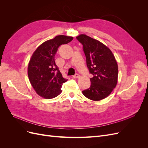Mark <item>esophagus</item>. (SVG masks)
<instances>
[{"mask_svg": "<svg viewBox=\"0 0 148 148\" xmlns=\"http://www.w3.org/2000/svg\"><path fill=\"white\" fill-rule=\"evenodd\" d=\"M79 77H80V76H79V74L76 73L75 75H74L73 76V78H79Z\"/></svg>", "mask_w": 148, "mask_h": 148, "instance_id": "1", "label": "esophagus"}]
</instances>
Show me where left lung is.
Listing matches in <instances>:
<instances>
[{
	"label": "left lung",
	"mask_w": 148,
	"mask_h": 148,
	"mask_svg": "<svg viewBox=\"0 0 148 148\" xmlns=\"http://www.w3.org/2000/svg\"><path fill=\"white\" fill-rule=\"evenodd\" d=\"M82 44L89 71L93 75L91 86L83 90V95L92 101L107 97L117 83L118 65L110 49L96 39L85 34L77 37Z\"/></svg>",
	"instance_id": "obj_1"
}]
</instances>
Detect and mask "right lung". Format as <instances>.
<instances>
[{
  "label": "right lung",
  "instance_id": "add662e5",
  "mask_svg": "<svg viewBox=\"0 0 148 148\" xmlns=\"http://www.w3.org/2000/svg\"><path fill=\"white\" fill-rule=\"evenodd\" d=\"M73 37L57 36L41 44L31 56L28 67L29 82L38 95L51 99L62 92L61 88L67 79L56 64L54 57L58 48L73 40Z\"/></svg>",
  "mask_w": 148,
  "mask_h": 148
}]
</instances>
